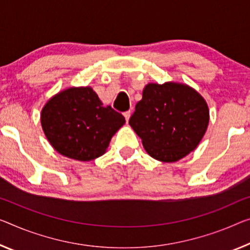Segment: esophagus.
Wrapping results in <instances>:
<instances>
[{"label": "esophagus", "mask_w": 250, "mask_h": 250, "mask_svg": "<svg viewBox=\"0 0 250 250\" xmlns=\"http://www.w3.org/2000/svg\"><path fill=\"white\" fill-rule=\"evenodd\" d=\"M124 116H125V118H126V122H128L129 117H130V110H127V112H125V113H124Z\"/></svg>", "instance_id": "obj_1"}]
</instances>
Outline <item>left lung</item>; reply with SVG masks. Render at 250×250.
Instances as JSON below:
<instances>
[{"instance_id": "left-lung-1", "label": "left lung", "mask_w": 250, "mask_h": 250, "mask_svg": "<svg viewBox=\"0 0 250 250\" xmlns=\"http://www.w3.org/2000/svg\"><path fill=\"white\" fill-rule=\"evenodd\" d=\"M128 123L153 159L175 162L200 143L209 124V109L189 86L148 83Z\"/></svg>"}]
</instances>
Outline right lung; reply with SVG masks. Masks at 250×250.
<instances>
[{"instance_id": "add662e5", "label": "right lung", "mask_w": 250, "mask_h": 250, "mask_svg": "<svg viewBox=\"0 0 250 250\" xmlns=\"http://www.w3.org/2000/svg\"><path fill=\"white\" fill-rule=\"evenodd\" d=\"M125 117L103 106L90 87L69 88L52 97L41 113V125L50 144L70 159L90 161L105 153Z\"/></svg>"}]
</instances>
